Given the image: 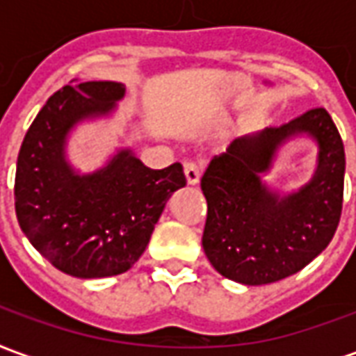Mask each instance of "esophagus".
<instances>
[{
	"label": "esophagus",
	"mask_w": 356,
	"mask_h": 356,
	"mask_svg": "<svg viewBox=\"0 0 356 356\" xmlns=\"http://www.w3.org/2000/svg\"><path fill=\"white\" fill-rule=\"evenodd\" d=\"M202 177V168L198 163L194 162H186L185 163V179L188 185H198Z\"/></svg>",
	"instance_id": "1"
}]
</instances>
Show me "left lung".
I'll use <instances>...</instances> for the list:
<instances>
[{
    "label": "left lung",
    "instance_id": "1",
    "mask_svg": "<svg viewBox=\"0 0 356 356\" xmlns=\"http://www.w3.org/2000/svg\"><path fill=\"white\" fill-rule=\"evenodd\" d=\"M307 136L319 148L314 177L280 193L264 175L277 150ZM345 150L336 124L313 108L280 127H267L231 143L202 177L208 219L202 246L219 275L261 286L296 275L324 248L339 223L343 204Z\"/></svg>",
    "mask_w": 356,
    "mask_h": 356
}]
</instances>
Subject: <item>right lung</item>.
<instances>
[{"label":"right lung","mask_w":356,"mask_h":356,"mask_svg":"<svg viewBox=\"0 0 356 356\" xmlns=\"http://www.w3.org/2000/svg\"><path fill=\"white\" fill-rule=\"evenodd\" d=\"M125 97L118 81H83L51 95L20 147L15 209L30 244L58 270L104 278L131 268L148 246L165 202L186 185L181 163L150 170L120 147L89 173L68 160L80 124L110 118Z\"/></svg>","instance_id":"add662e5"}]
</instances>
